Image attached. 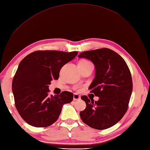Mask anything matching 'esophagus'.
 <instances>
[{
  "instance_id": "1",
  "label": "esophagus",
  "mask_w": 150,
  "mask_h": 150,
  "mask_svg": "<svg viewBox=\"0 0 150 150\" xmlns=\"http://www.w3.org/2000/svg\"><path fill=\"white\" fill-rule=\"evenodd\" d=\"M73 99L74 100H78L80 99V96L78 95V94H74V95H73Z\"/></svg>"
}]
</instances>
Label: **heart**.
Listing matches in <instances>:
<instances>
[{"label":"heart","mask_w":150,"mask_h":150,"mask_svg":"<svg viewBox=\"0 0 150 150\" xmlns=\"http://www.w3.org/2000/svg\"><path fill=\"white\" fill-rule=\"evenodd\" d=\"M79 63H90V62H88V61H87V60L83 59V60H81L80 62H79Z\"/></svg>","instance_id":"obj_1"}]
</instances>
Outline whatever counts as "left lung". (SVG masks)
<instances>
[{"instance_id": "1", "label": "left lung", "mask_w": 150, "mask_h": 150, "mask_svg": "<svg viewBox=\"0 0 150 150\" xmlns=\"http://www.w3.org/2000/svg\"><path fill=\"white\" fill-rule=\"evenodd\" d=\"M79 58L91 61L95 76L88 88L98 101L82 96L86 108L79 113L85 124L96 129L114 126L126 113L133 90L130 71L120 55L109 48L85 51Z\"/></svg>"}]
</instances>
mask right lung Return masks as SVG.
<instances>
[{
  "instance_id": "right-lung-1",
  "label": "right lung",
  "mask_w": 150,
  "mask_h": 150,
  "mask_svg": "<svg viewBox=\"0 0 150 150\" xmlns=\"http://www.w3.org/2000/svg\"><path fill=\"white\" fill-rule=\"evenodd\" d=\"M77 54L76 51L39 50L20 62L12 81V92L17 111L26 123L37 127L49 126L59 118L63 105L72 102V93L49 96L48 87L52 79L59 78L63 66Z\"/></svg>"
}]
</instances>
